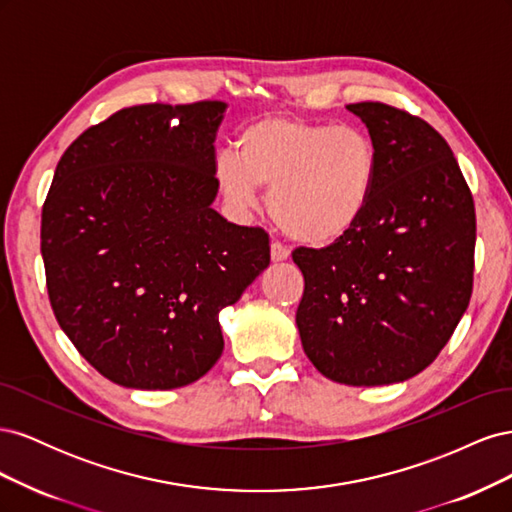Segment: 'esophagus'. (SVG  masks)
<instances>
[{"mask_svg": "<svg viewBox=\"0 0 512 512\" xmlns=\"http://www.w3.org/2000/svg\"><path fill=\"white\" fill-rule=\"evenodd\" d=\"M271 258L275 260V262H282V260H288L290 258V250L286 245H282V243H277V241H273L271 243Z\"/></svg>", "mask_w": 512, "mask_h": 512, "instance_id": "1", "label": "esophagus"}]
</instances>
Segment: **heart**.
<instances>
[{"mask_svg": "<svg viewBox=\"0 0 512 512\" xmlns=\"http://www.w3.org/2000/svg\"><path fill=\"white\" fill-rule=\"evenodd\" d=\"M213 175L237 209L269 188V213L288 237L331 245L363 220L378 177L367 132L301 117H262L239 132L237 151H220Z\"/></svg>", "mask_w": 512, "mask_h": 512, "instance_id": "heart-1", "label": "heart"}]
</instances>
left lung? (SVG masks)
<instances>
[{
    "label": "left lung",
    "instance_id": "left-lung-1",
    "mask_svg": "<svg viewBox=\"0 0 512 512\" xmlns=\"http://www.w3.org/2000/svg\"><path fill=\"white\" fill-rule=\"evenodd\" d=\"M346 108L376 145V188L346 237L294 250L305 280L297 327L322 376L380 386L421 374L457 329L472 297L476 213L427 121L382 102Z\"/></svg>",
    "mask_w": 512,
    "mask_h": 512
}]
</instances>
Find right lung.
<instances>
[{"instance_id": "right-lung-1", "label": "right lung", "mask_w": 512, "mask_h": 512, "mask_svg": "<svg viewBox=\"0 0 512 512\" xmlns=\"http://www.w3.org/2000/svg\"><path fill=\"white\" fill-rule=\"evenodd\" d=\"M226 102L141 104L85 130L42 207L51 307L74 348L128 389L192 384L224 350L220 312L269 267V235L211 205Z\"/></svg>"}]
</instances>
